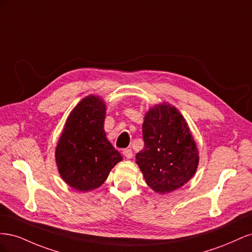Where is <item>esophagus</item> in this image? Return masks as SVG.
I'll use <instances>...</instances> for the list:
<instances>
[{
  "instance_id": "obj_1",
  "label": "esophagus",
  "mask_w": 252,
  "mask_h": 252,
  "mask_svg": "<svg viewBox=\"0 0 252 252\" xmlns=\"http://www.w3.org/2000/svg\"><path fill=\"white\" fill-rule=\"evenodd\" d=\"M123 155H124V157H125L126 158H128V159L131 158L132 156H133L131 149H124V150H123Z\"/></svg>"
}]
</instances>
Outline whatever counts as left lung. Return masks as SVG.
<instances>
[{
    "mask_svg": "<svg viewBox=\"0 0 252 252\" xmlns=\"http://www.w3.org/2000/svg\"><path fill=\"white\" fill-rule=\"evenodd\" d=\"M144 148L135 156L145 182L154 191L165 194L191 179L199 165V149L182 113L167 102L145 113Z\"/></svg>",
    "mask_w": 252,
    "mask_h": 252,
    "instance_id": "obj_1",
    "label": "left lung"
}]
</instances>
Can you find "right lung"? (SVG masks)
Segmentation results:
<instances>
[{
	"mask_svg": "<svg viewBox=\"0 0 252 252\" xmlns=\"http://www.w3.org/2000/svg\"><path fill=\"white\" fill-rule=\"evenodd\" d=\"M106 104L87 95L68 116L56 147V163L68 186L87 192L100 187L110 170L123 159L106 138Z\"/></svg>",
	"mask_w": 252,
	"mask_h": 252,
	"instance_id": "obj_1",
	"label": "right lung"
}]
</instances>
